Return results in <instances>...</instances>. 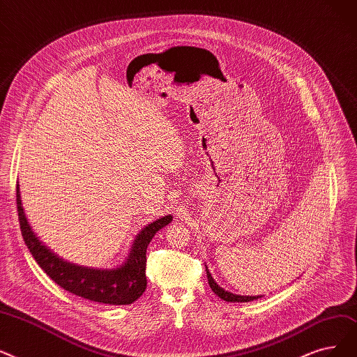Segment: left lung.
Segmentation results:
<instances>
[{
  "mask_svg": "<svg viewBox=\"0 0 357 357\" xmlns=\"http://www.w3.org/2000/svg\"><path fill=\"white\" fill-rule=\"evenodd\" d=\"M206 276H208V282H209L211 289L215 292V295H218L220 299H224V301H227V302H250V301L259 299V298H261V296H263V295H257V296L235 295V294H232V292L225 291L224 287H220V286L215 282V279L212 278V275H211V271L208 270V267H206Z\"/></svg>",
  "mask_w": 357,
  "mask_h": 357,
  "instance_id": "8db88e82",
  "label": "left lung"
}]
</instances>
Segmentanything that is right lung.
<instances>
[{
    "mask_svg": "<svg viewBox=\"0 0 357 357\" xmlns=\"http://www.w3.org/2000/svg\"><path fill=\"white\" fill-rule=\"evenodd\" d=\"M17 211H19L24 243L45 273L68 292L107 305H129L145 292L148 244L173 219L172 215H165L145 225L135 236L128 257L122 264L113 268H97L66 261L39 240L26 218L19 184H17Z\"/></svg>",
    "mask_w": 357,
    "mask_h": 357,
    "instance_id": "right-lung-1",
    "label": "right lung"
}]
</instances>
